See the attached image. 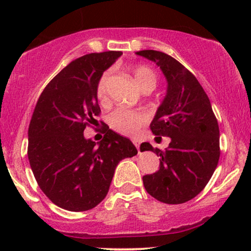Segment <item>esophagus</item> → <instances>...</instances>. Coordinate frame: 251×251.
<instances>
[{"label": "esophagus", "instance_id": "esophagus-1", "mask_svg": "<svg viewBox=\"0 0 251 251\" xmlns=\"http://www.w3.org/2000/svg\"><path fill=\"white\" fill-rule=\"evenodd\" d=\"M132 143L134 144V146L137 148L138 151H139V148H140V140L139 139H132Z\"/></svg>", "mask_w": 251, "mask_h": 251}]
</instances>
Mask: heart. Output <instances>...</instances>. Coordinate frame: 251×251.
Masks as SVG:
<instances>
[{"label": "heart", "instance_id": "obj_1", "mask_svg": "<svg viewBox=\"0 0 251 251\" xmlns=\"http://www.w3.org/2000/svg\"><path fill=\"white\" fill-rule=\"evenodd\" d=\"M133 75L138 86L145 89H153L157 85V76L151 68L146 66H137L133 70ZM109 73L105 72L99 77L96 87L97 99L100 102H105L107 99V82ZM149 122V116L143 111H134L127 108H117L108 116V124L118 133L125 135H133L139 131L140 127L146 125Z\"/></svg>", "mask_w": 251, "mask_h": 251}]
</instances>
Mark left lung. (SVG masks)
Here are the masks:
<instances>
[{
    "label": "left lung",
    "instance_id": "1",
    "mask_svg": "<svg viewBox=\"0 0 251 251\" xmlns=\"http://www.w3.org/2000/svg\"><path fill=\"white\" fill-rule=\"evenodd\" d=\"M138 55L154 61L168 80V93L150 128L171 138L160 150L143 143L140 151L160 157L155 174L143 177L144 186L155 200L181 204L205 188L220 159V127L205 91L188 68L168 54L140 50ZM162 138V137H158Z\"/></svg>",
    "mask_w": 251,
    "mask_h": 251
}]
</instances>
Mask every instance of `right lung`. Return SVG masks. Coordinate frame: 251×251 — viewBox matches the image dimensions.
Instances as JSON below:
<instances>
[{
	"mask_svg": "<svg viewBox=\"0 0 251 251\" xmlns=\"http://www.w3.org/2000/svg\"><path fill=\"white\" fill-rule=\"evenodd\" d=\"M122 51L91 53L68 63L37 100L28 128V159L43 194L68 211L93 209L107 195L120 160L138 153L108 127L99 145L83 131L100 116L96 87Z\"/></svg>",
	"mask_w": 251,
	"mask_h": 251,
	"instance_id": "1",
	"label": "right lung"
}]
</instances>
